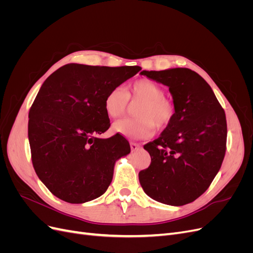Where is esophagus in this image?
I'll use <instances>...</instances> for the list:
<instances>
[{
    "mask_svg": "<svg viewBox=\"0 0 253 253\" xmlns=\"http://www.w3.org/2000/svg\"><path fill=\"white\" fill-rule=\"evenodd\" d=\"M131 144V150L134 152V151H137V150H139L140 148H141V145L139 144V143H136V142H131L129 143Z\"/></svg>",
    "mask_w": 253,
    "mask_h": 253,
    "instance_id": "34e87169",
    "label": "esophagus"
}]
</instances>
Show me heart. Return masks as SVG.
<instances>
[{"label": "heart", "instance_id": "heart-1", "mask_svg": "<svg viewBox=\"0 0 253 253\" xmlns=\"http://www.w3.org/2000/svg\"><path fill=\"white\" fill-rule=\"evenodd\" d=\"M128 100L141 101L137 106L136 118L116 121L113 127L131 138H147L155 129L169 126L175 117V108L166 98V90L150 79H139L131 83L126 91L122 87L112 88L104 98V110L110 118L116 119L127 109Z\"/></svg>", "mask_w": 253, "mask_h": 253}]
</instances>
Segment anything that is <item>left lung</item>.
<instances>
[{"instance_id": "left-lung-1", "label": "left lung", "mask_w": 253, "mask_h": 253, "mask_svg": "<svg viewBox=\"0 0 253 253\" xmlns=\"http://www.w3.org/2000/svg\"><path fill=\"white\" fill-rule=\"evenodd\" d=\"M169 86L175 117L157 139L143 145L151 164L139 172L143 191L171 206L194 202L209 188L226 153L227 121L212 88L189 68L143 71Z\"/></svg>"}]
</instances>
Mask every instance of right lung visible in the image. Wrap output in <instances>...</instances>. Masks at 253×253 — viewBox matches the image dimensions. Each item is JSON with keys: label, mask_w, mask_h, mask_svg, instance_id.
<instances>
[{"label": "right lung", "mask_w": 253, "mask_h": 253, "mask_svg": "<svg viewBox=\"0 0 253 253\" xmlns=\"http://www.w3.org/2000/svg\"><path fill=\"white\" fill-rule=\"evenodd\" d=\"M139 71L72 63L43 83L29 110L28 139L38 177L60 200L82 204L108 190L115 163L131 148L120 134L98 137L111 126L104 98Z\"/></svg>", "instance_id": "right-lung-1"}]
</instances>
